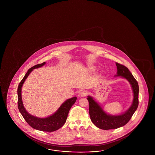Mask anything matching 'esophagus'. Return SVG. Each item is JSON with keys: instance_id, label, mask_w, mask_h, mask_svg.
Instances as JSON below:
<instances>
[{"instance_id": "esophagus-1", "label": "esophagus", "mask_w": 155, "mask_h": 155, "mask_svg": "<svg viewBox=\"0 0 155 155\" xmlns=\"http://www.w3.org/2000/svg\"><path fill=\"white\" fill-rule=\"evenodd\" d=\"M87 93L86 91L82 90V91L80 92V97H85V96L87 95Z\"/></svg>"}]
</instances>
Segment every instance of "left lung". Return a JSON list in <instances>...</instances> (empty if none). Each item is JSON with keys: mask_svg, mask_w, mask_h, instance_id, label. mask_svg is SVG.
Returning a JSON list of instances; mask_svg holds the SVG:
<instances>
[{"mask_svg": "<svg viewBox=\"0 0 155 155\" xmlns=\"http://www.w3.org/2000/svg\"><path fill=\"white\" fill-rule=\"evenodd\" d=\"M117 73L115 77H121L128 81L133 92V101L131 106L124 113L118 115H111L104 111L95 99L87 96L89 103V114L91 120L95 126L104 130L116 129L126 125L136 111L139 104L138 83L127 67L116 62Z\"/></svg>", "mask_w": 155, "mask_h": 155, "instance_id": "left-lung-1", "label": "left lung"}]
</instances>
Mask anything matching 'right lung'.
Instances as JSON below:
<instances>
[{
	"mask_svg": "<svg viewBox=\"0 0 155 155\" xmlns=\"http://www.w3.org/2000/svg\"><path fill=\"white\" fill-rule=\"evenodd\" d=\"M46 64L45 62L42 64L34 66L28 70L27 73L24 75L23 80L20 82L18 88V108L19 111L22 115L25 121L28 124L33 128L39 131L45 132L55 131L64 126L66 121L68 113L71 106L74 104L77 100V97H74L68 99L58 108L55 113L52 115L45 117H38L31 115L24 106L21 97V89L25 81L27 78L28 75L33 71V69L42 67Z\"/></svg>",
	"mask_w": 155,
	"mask_h": 155,
	"instance_id": "right-lung-1",
	"label": "right lung"
}]
</instances>
